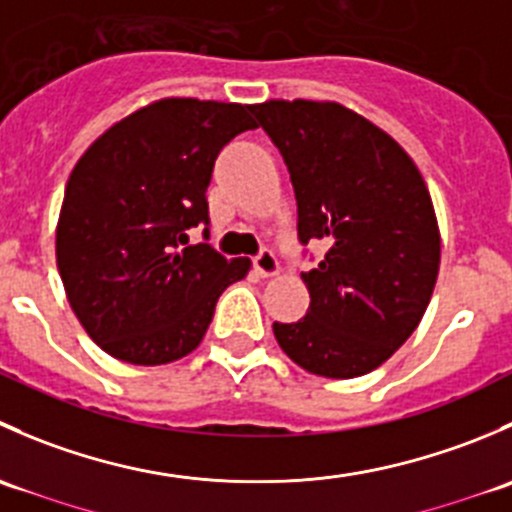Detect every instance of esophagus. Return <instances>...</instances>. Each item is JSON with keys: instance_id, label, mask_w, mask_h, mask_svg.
Segmentation results:
<instances>
[{"instance_id": "obj_1", "label": "esophagus", "mask_w": 512, "mask_h": 512, "mask_svg": "<svg viewBox=\"0 0 512 512\" xmlns=\"http://www.w3.org/2000/svg\"><path fill=\"white\" fill-rule=\"evenodd\" d=\"M255 270L257 275L262 277H275L280 275V262H277V257L272 255V250H262L260 255L255 257Z\"/></svg>"}]
</instances>
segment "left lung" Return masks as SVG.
Returning a JSON list of instances; mask_svg holds the SVG:
<instances>
[{"mask_svg": "<svg viewBox=\"0 0 512 512\" xmlns=\"http://www.w3.org/2000/svg\"><path fill=\"white\" fill-rule=\"evenodd\" d=\"M250 111L287 163L299 240L329 245L302 272L307 317L272 324L277 344L309 374H369L414 334L436 287L441 232L426 180L389 133L337 101L270 98Z\"/></svg>", "mask_w": 512, "mask_h": 512, "instance_id": "1", "label": "left lung"}]
</instances>
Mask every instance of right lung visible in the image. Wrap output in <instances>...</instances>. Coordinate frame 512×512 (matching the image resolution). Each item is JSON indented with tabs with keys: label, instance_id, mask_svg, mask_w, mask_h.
<instances>
[{
	"label": "right lung",
	"instance_id": "obj_1",
	"mask_svg": "<svg viewBox=\"0 0 512 512\" xmlns=\"http://www.w3.org/2000/svg\"><path fill=\"white\" fill-rule=\"evenodd\" d=\"M250 106L160 98L76 160L56 223V265L81 327L113 359L160 366L203 342L227 285L250 272L185 230L208 223L215 158L250 131ZM208 235V230H205Z\"/></svg>",
	"mask_w": 512,
	"mask_h": 512
}]
</instances>
